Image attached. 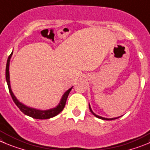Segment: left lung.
Segmentation results:
<instances>
[{"mask_svg":"<svg viewBox=\"0 0 150 150\" xmlns=\"http://www.w3.org/2000/svg\"><path fill=\"white\" fill-rule=\"evenodd\" d=\"M89 110H90V112H92V114L96 116V117H98V118H100V119H102V120H107V121H111V120H115V119H117V118H118V117H121V116H119V117H112V118H107V117H101V116H99V115H96V113H94V112H93V111H92V108H91V107H90V105H89Z\"/></svg>","mask_w":150,"mask_h":150,"instance_id":"8db88e82","label":"left lung"}]
</instances>
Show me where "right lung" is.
I'll return each mask as SVG.
<instances>
[{
	"instance_id": "add662e5",
	"label": "right lung",
	"mask_w": 150,
	"mask_h": 150,
	"mask_svg": "<svg viewBox=\"0 0 150 150\" xmlns=\"http://www.w3.org/2000/svg\"><path fill=\"white\" fill-rule=\"evenodd\" d=\"M12 54L9 56L7 62H6V83H7L8 88H9V93H10L11 96H12L13 101L15 102V104L17 105V107L20 109L21 111L23 113H24L25 115L29 116V117H33V118H36V119H49V118H51V117H54V116H56L57 115L59 114V113L64 110L69 94V92L72 90L73 86L69 88L68 90H67L64 92V95H63L62 97H61V100H60L59 103H58L55 107H54V108L49 109V110H38V109L28 107V106L23 104V103L20 102L18 99H17V98L15 97L13 92H12V88H11L10 77H9V62H10V59L11 58H12Z\"/></svg>"
}]
</instances>
